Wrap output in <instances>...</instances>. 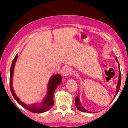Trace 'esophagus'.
Here are the masks:
<instances>
[{
	"mask_svg": "<svg viewBox=\"0 0 128 128\" xmlns=\"http://www.w3.org/2000/svg\"><path fill=\"white\" fill-rule=\"evenodd\" d=\"M71 69L69 67H67V66H66V67H64L62 70V74L64 76H69L71 74Z\"/></svg>",
	"mask_w": 128,
	"mask_h": 128,
	"instance_id": "34e87169",
	"label": "esophagus"
}]
</instances>
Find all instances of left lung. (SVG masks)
<instances>
[{"label":"left lung","mask_w":128,"mask_h":128,"mask_svg":"<svg viewBox=\"0 0 128 128\" xmlns=\"http://www.w3.org/2000/svg\"><path fill=\"white\" fill-rule=\"evenodd\" d=\"M115 59H116V60L118 61V59H117L116 57V58H115ZM118 67H119V69H120V74H119L118 83V84H117V86H116V94H115V96H116V94H118L119 90H120V82H121V73H120V64H119V65H118ZM75 106H76V108H78V110H79V111H80L84 112H88V111H87V110H86L82 106L81 103L80 102L78 95L77 96L76 98H75Z\"/></svg>","instance_id":"8db88e82"}]
</instances>
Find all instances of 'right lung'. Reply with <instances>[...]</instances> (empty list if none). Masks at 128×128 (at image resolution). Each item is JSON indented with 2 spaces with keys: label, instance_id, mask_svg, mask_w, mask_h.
Masks as SVG:
<instances>
[{
  "label": "right lung",
  "instance_id": "right-lung-1",
  "mask_svg": "<svg viewBox=\"0 0 128 128\" xmlns=\"http://www.w3.org/2000/svg\"><path fill=\"white\" fill-rule=\"evenodd\" d=\"M17 59V55H16L15 58L13 59L10 70V87L11 92L13 96V97L14 98V99L20 106H22V107H24L25 109L27 110L28 111H30L31 112L42 113L50 110L54 104V95L56 90V88L58 86L59 84H60L62 83V77H61V76L59 74H58L53 75L50 78L48 86V92H47L46 97L44 99V100L41 103H40L39 104H26L24 102H22L20 100V99L17 97L16 94L14 93V92L13 86H12V80H13L14 68V65L16 62Z\"/></svg>",
  "mask_w": 128,
  "mask_h": 128
}]
</instances>
